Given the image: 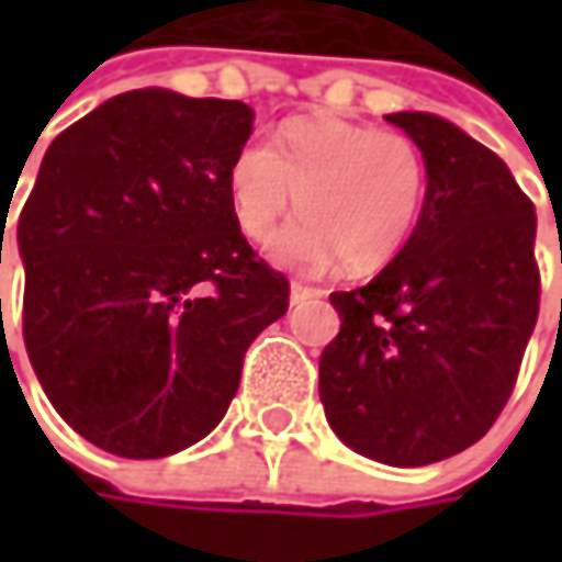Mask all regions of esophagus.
I'll return each instance as SVG.
<instances>
[{
    "label": "esophagus",
    "mask_w": 562,
    "mask_h": 562,
    "mask_svg": "<svg viewBox=\"0 0 562 562\" xmlns=\"http://www.w3.org/2000/svg\"><path fill=\"white\" fill-rule=\"evenodd\" d=\"M313 296H318L315 288L303 284V281H291V303H306V300H313Z\"/></svg>",
    "instance_id": "obj_1"
}]
</instances>
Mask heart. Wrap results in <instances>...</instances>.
<instances>
[{
	"label": "heart",
	"mask_w": 562,
	"mask_h": 562,
	"mask_svg": "<svg viewBox=\"0 0 562 562\" xmlns=\"http://www.w3.org/2000/svg\"><path fill=\"white\" fill-rule=\"evenodd\" d=\"M227 193L249 240H266L296 200L303 215L271 240L278 262L322 269L340 256L347 271H375L419 225L428 165L406 134L315 115L284 124L274 149L244 143L227 168Z\"/></svg>",
	"instance_id": "obj_1"
}]
</instances>
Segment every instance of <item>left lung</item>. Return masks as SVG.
Wrapping results in <instances>:
<instances>
[{
	"mask_svg": "<svg viewBox=\"0 0 562 562\" xmlns=\"http://www.w3.org/2000/svg\"><path fill=\"white\" fill-rule=\"evenodd\" d=\"M387 121L422 149L428 193L394 262L331 293L340 331L318 359V397L357 453L428 465L482 441L516 387L541 306L535 205L457 124Z\"/></svg>",
	"mask_w": 562,
	"mask_h": 562,
	"instance_id": "1",
	"label": "left lung"
}]
</instances>
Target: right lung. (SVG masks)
Returning a JSON list of instances; mask_svg holds the SVG:
<instances>
[{
	"instance_id": "add662e5",
	"label": "right lung",
	"mask_w": 562,
	"mask_h": 562,
	"mask_svg": "<svg viewBox=\"0 0 562 562\" xmlns=\"http://www.w3.org/2000/svg\"><path fill=\"white\" fill-rule=\"evenodd\" d=\"M249 131L237 99L121 93L55 137L21 209L33 372L55 413L115 457L205 438L249 344L288 313L291 281L249 247L227 193Z\"/></svg>"
}]
</instances>
